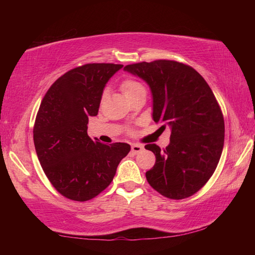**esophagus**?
Returning <instances> with one entry per match:
<instances>
[{
    "mask_svg": "<svg viewBox=\"0 0 255 255\" xmlns=\"http://www.w3.org/2000/svg\"><path fill=\"white\" fill-rule=\"evenodd\" d=\"M143 150V147L141 144H132L131 145V152L132 153H134V154H137V153H139V152H141V151Z\"/></svg>",
    "mask_w": 255,
    "mask_h": 255,
    "instance_id": "esophagus-1",
    "label": "esophagus"
}]
</instances>
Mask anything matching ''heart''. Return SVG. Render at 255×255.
<instances>
[{
  "instance_id": "1",
  "label": "heart",
  "mask_w": 255,
  "mask_h": 255,
  "mask_svg": "<svg viewBox=\"0 0 255 255\" xmlns=\"http://www.w3.org/2000/svg\"><path fill=\"white\" fill-rule=\"evenodd\" d=\"M121 90L123 92V94L126 96L127 99H130V97L133 96L134 94H137L141 91H144V88L141 83H139L136 80L126 79L121 83Z\"/></svg>"
}]
</instances>
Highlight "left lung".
<instances>
[{
	"instance_id": "obj_1",
	"label": "left lung",
	"mask_w": 255,
	"mask_h": 255,
	"mask_svg": "<svg viewBox=\"0 0 255 255\" xmlns=\"http://www.w3.org/2000/svg\"><path fill=\"white\" fill-rule=\"evenodd\" d=\"M124 70L149 85L153 121L171 128L165 149L144 147L155 154L145 173L148 183L167 198L192 196L214 174L224 148V116L213 91L196 70L177 61L133 63Z\"/></svg>"
}]
</instances>
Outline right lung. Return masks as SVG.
Instances as JSON below:
<instances>
[{
    "instance_id": "obj_1",
    "label": "right lung",
    "mask_w": 255,
    "mask_h": 255,
    "mask_svg": "<svg viewBox=\"0 0 255 255\" xmlns=\"http://www.w3.org/2000/svg\"><path fill=\"white\" fill-rule=\"evenodd\" d=\"M123 64L88 63L64 73L47 91L37 113L34 143L38 160L57 191L85 202L110 185L130 151L124 142L105 144L88 134L106 83Z\"/></svg>"
}]
</instances>
